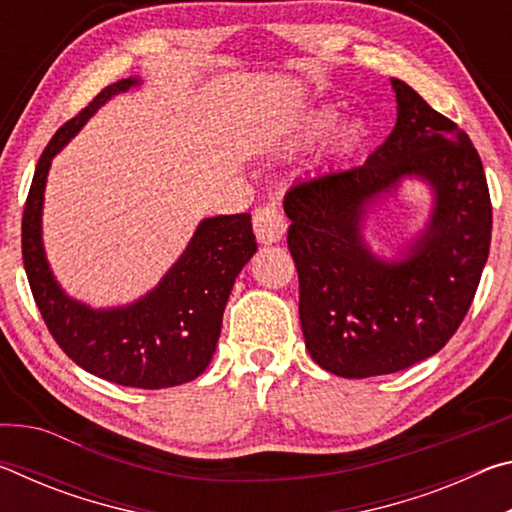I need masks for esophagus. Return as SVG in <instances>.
I'll use <instances>...</instances> for the list:
<instances>
[{
	"label": "esophagus",
	"mask_w": 512,
	"mask_h": 512,
	"mask_svg": "<svg viewBox=\"0 0 512 512\" xmlns=\"http://www.w3.org/2000/svg\"><path fill=\"white\" fill-rule=\"evenodd\" d=\"M253 228L259 244H275L287 232V219H284V214L277 207L266 205L255 212Z\"/></svg>",
	"instance_id": "34e87169"
}]
</instances>
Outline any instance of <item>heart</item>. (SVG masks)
<instances>
[{
	"label": "heart",
	"instance_id": "obj_1",
	"mask_svg": "<svg viewBox=\"0 0 512 512\" xmlns=\"http://www.w3.org/2000/svg\"><path fill=\"white\" fill-rule=\"evenodd\" d=\"M339 121V112L332 108H314L309 110L305 117L300 119L298 126V137L300 140H316V137H323L325 133L332 131ZM363 135H366V126L363 121L354 119L348 126H343L339 133V140H336V153L348 155L363 142Z\"/></svg>",
	"mask_w": 512,
	"mask_h": 512
}]
</instances>
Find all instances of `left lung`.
<instances>
[{
	"label": "left lung",
	"mask_w": 512,
	"mask_h": 512,
	"mask_svg": "<svg viewBox=\"0 0 512 512\" xmlns=\"http://www.w3.org/2000/svg\"><path fill=\"white\" fill-rule=\"evenodd\" d=\"M391 85L395 128L366 164L284 196L305 345L320 368L348 379L391 375L443 348L472 305L490 253V192L470 137L411 85ZM406 177L428 183L432 216L393 260L379 258L362 223Z\"/></svg>",
	"instance_id": "obj_1"
}]
</instances>
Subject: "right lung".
Segmentation results:
<instances>
[{
  "mask_svg": "<svg viewBox=\"0 0 512 512\" xmlns=\"http://www.w3.org/2000/svg\"><path fill=\"white\" fill-rule=\"evenodd\" d=\"M140 83L131 76L108 85L51 137L24 205L22 259L51 336L76 366L112 384L155 391L187 384L210 366L223 309L257 244L250 214H221L198 223L183 255L164 273L158 287L131 305L94 309L60 287L42 244V205L51 160L103 103Z\"/></svg>",
  "mask_w": 512,
  "mask_h": 512,
  "instance_id": "right-lung-1",
  "label": "right lung"
}]
</instances>
